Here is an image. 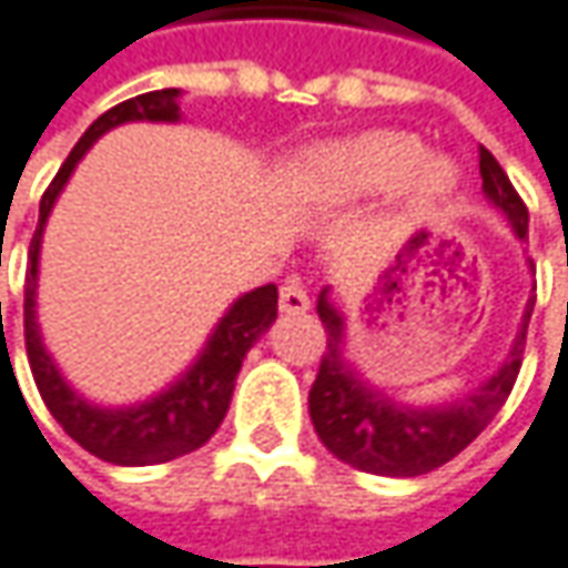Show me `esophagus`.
I'll return each instance as SVG.
<instances>
[{"label": "esophagus", "mask_w": 568, "mask_h": 568, "mask_svg": "<svg viewBox=\"0 0 568 568\" xmlns=\"http://www.w3.org/2000/svg\"><path fill=\"white\" fill-rule=\"evenodd\" d=\"M311 308V298L308 292H305V285L298 283V280H285L283 288H280V311L283 314H305Z\"/></svg>", "instance_id": "esophagus-1"}]
</instances>
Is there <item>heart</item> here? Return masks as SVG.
<instances>
[{
    "mask_svg": "<svg viewBox=\"0 0 568 568\" xmlns=\"http://www.w3.org/2000/svg\"><path fill=\"white\" fill-rule=\"evenodd\" d=\"M426 154L423 139L400 130H378L358 139H346L314 152L305 164V186L333 200H356L384 193L390 186H409L419 200H442L457 184L455 164L442 155Z\"/></svg>",
    "mask_w": 568,
    "mask_h": 568,
    "instance_id": "heart-1",
    "label": "heart"
}]
</instances>
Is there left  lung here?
<instances>
[{"label":"left lung","mask_w":568,"mask_h":568,"mask_svg":"<svg viewBox=\"0 0 568 568\" xmlns=\"http://www.w3.org/2000/svg\"><path fill=\"white\" fill-rule=\"evenodd\" d=\"M480 178L486 200L506 215L518 241H525L528 206L515 193L503 164L483 145ZM530 311H534V295L525 305L521 327L511 339L506 362L480 387L448 404L409 407L387 397L384 390L372 387L358 375L356 365L346 358V317L331 302V288H321L317 314L327 331V349L321 356V368L308 394L314 432L321 435L327 452L343 464L378 477H419L448 464L493 423V416L508 400L521 368Z\"/></svg>","instance_id":"8db88e82"}]
</instances>
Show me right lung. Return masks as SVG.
<instances>
[{
	"instance_id": "right-lung-1",
	"label": "right lung",
	"mask_w": 568,
	"mask_h": 568,
	"mask_svg": "<svg viewBox=\"0 0 568 568\" xmlns=\"http://www.w3.org/2000/svg\"><path fill=\"white\" fill-rule=\"evenodd\" d=\"M181 91L178 88H161L149 94H136L123 104H116L108 113H101L85 136L75 142L69 159L62 161L53 184L47 186L40 200L38 232L31 237L28 251V283H24V346H28V362L34 372L40 397L53 419L60 423L65 435H72L85 452L94 457L120 464V467H145V464H164L174 457L190 455L200 445H206L215 429L222 426L235 378L241 372V362L247 349L260 339V333L270 331L276 321V302L280 292L276 285H260L254 292H244L232 302V308L219 317L212 327L206 346L200 349L196 362L186 368L184 375L164 390L152 394L149 400H139L133 407H98L85 400L72 384L62 378L53 356L43 346L38 324V273H40V241H43V225L50 212L60 200L62 186L69 184L75 164L82 161L88 149L111 133L120 123H178L181 120Z\"/></svg>"
}]
</instances>
